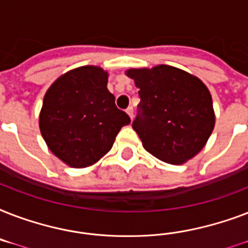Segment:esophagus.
I'll use <instances>...</instances> for the list:
<instances>
[{"label":"esophagus","instance_id":"esophagus-1","mask_svg":"<svg viewBox=\"0 0 248 248\" xmlns=\"http://www.w3.org/2000/svg\"><path fill=\"white\" fill-rule=\"evenodd\" d=\"M126 112H127V114L128 116H130V118H134V108H132V107H128L127 109H126Z\"/></svg>","mask_w":248,"mask_h":248}]
</instances>
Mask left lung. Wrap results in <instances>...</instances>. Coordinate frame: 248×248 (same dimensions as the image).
<instances>
[{"instance_id": "left-lung-1", "label": "left lung", "mask_w": 248, "mask_h": 248, "mask_svg": "<svg viewBox=\"0 0 248 248\" xmlns=\"http://www.w3.org/2000/svg\"><path fill=\"white\" fill-rule=\"evenodd\" d=\"M126 75L139 89L132 128L144 148L172 165L194 157L215 126L211 93L204 83L171 65L130 69Z\"/></svg>"}]
</instances>
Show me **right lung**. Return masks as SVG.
Here are the masks:
<instances>
[{
    "label": "right lung",
    "instance_id": "right-lung-1",
    "mask_svg": "<svg viewBox=\"0 0 248 248\" xmlns=\"http://www.w3.org/2000/svg\"><path fill=\"white\" fill-rule=\"evenodd\" d=\"M99 67H79L52 83L44 97L40 128L50 151L72 167H87L110 151L121 127L131 122L107 89Z\"/></svg>",
    "mask_w": 248,
    "mask_h": 248
}]
</instances>
